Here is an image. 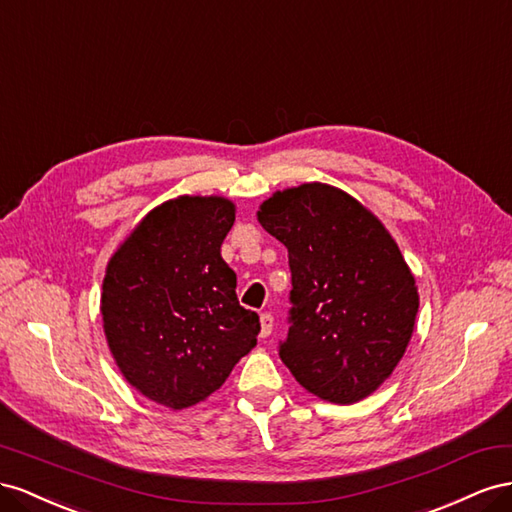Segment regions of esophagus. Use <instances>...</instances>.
<instances>
[{
	"instance_id": "34e87169",
	"label": "esophagus",
	"mask_w": 512,
	"mask_h": 512,
	"mask_svg": "<svg viewBox=\"0 0 512 512\" xmlns=\"http://www.w3.org/2000/svg\"><path fill=\"white\" fill-rule=\"evenodd\" d=\"M272 326H274V317L270 313H261V317H259V337L261 339L270 337Z\"/></svg>"
}]
</instances>
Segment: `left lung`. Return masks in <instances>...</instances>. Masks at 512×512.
I'll return each mask as SVG.
<instances>
[{
  "label": "left lung",
  "instance_id": "1",
  "mask_svg": "<svg viewBox=\"0 0 512 512\" xmlns=\"http://www.w3.org/2000/svg\"><path fill=\"white\" fill-rule=\"evenodd\" d=\"M257 221L289 253L285 367L324 401L369 397L403 358L418 313L397 242L358 199L321 182L276 191Z\"/></svg>",
  "mask_w": 512,
  "mask_h": 512
}]
</instances>
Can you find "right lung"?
<instances>
[{"mask_svg": "<svg viewBox=\"0 0 512 512\" xmlns=\"http://www.w3.org/2000/svg\"><path fill=\"white\" fill-rule=\"evenodd\" d=\"M233 221L225 197L169 199L107 264L100 313L115 364L171 410L208 399L257 345L259 315L240 306L236 272L221 257Z\"/></svg>", "mask_w": 512, "mask_h": 512, "instance_id": "add662e5", "label": "right lung"}]
</instances>
